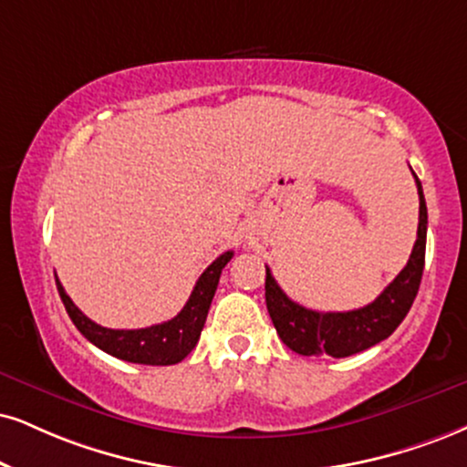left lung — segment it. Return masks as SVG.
I'll return each mask as SVG.
<instances>
[{"mask_svg": "<svg viewBox=\"0 0 467 467\" xmlns=\"http://www.w3.org/2000/svg\"><path fill=\"white\" fill-rule=\"evenodd\" d=\"M420 197V223L418 238L413 244L407 266L399 277L389 284L370 305L353 309V312H314L292 301L275 281L270 268H266V307L273 318L275 329L284 339L287 348L305 357H348L374 347L381 339L389 337L396 327L405 320L418 295L424 270V253H427V201L422 194V183L418 175Z\"/></svg>", "mask_w": 467, "mask_h": 467, "instance_id": "left-lung-1", "label": "left lung"}]
</instances>
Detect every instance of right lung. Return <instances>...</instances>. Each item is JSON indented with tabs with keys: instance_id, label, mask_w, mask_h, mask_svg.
<instances>
[{
	"instance_id": "right-lung-1",
	"label": "right lung",
	"mask_w": 467,
	"mask_h": 467,
	"mask_svg": "<svg viewBox=\"0 0 467 467\" xmlns=\"http://www.w3.org/2000/svg\"><path fill=\"white\" fill-rule=\"evenodd\" d=\"M234 257V251L223 253L216 257L201 275L197 285H194L192 295L183 305V309L175 318L162 322V325L147 327V329H108L93 322L90 318L75 307V303L56 277L57 295L68 318L78 327V331L93 342L97 348L106 350L108 355L117 357V359L131 361V364H145V366H172L180 364L190 350L197 347L201 331H203L207 312H210L212 298H214L218 279H221L223 268Z\"/></svg>"
}]
</instances>
